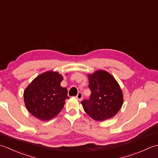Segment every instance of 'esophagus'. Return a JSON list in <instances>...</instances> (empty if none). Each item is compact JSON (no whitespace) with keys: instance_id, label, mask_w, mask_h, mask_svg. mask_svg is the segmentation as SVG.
<instances>
[{"instance_id":"34e87169","label":"esophagus","mask_w":158,"mask_h":158,"mask_svg":"<svg viewBox=\"0 0 158 158\" xmlns=\"http://www.w3.org/2000/svg\"><path fill=\"white\" fill-rule=\"evenodd\" d=\"M76 98L79 100H81L83 98V94L81 92H79L76 96Z\"/></svg>"}]
</instances>
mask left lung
<instances>
[{"instance_id":"1","label":"left lung","mask_w":158,"mask_h":158,"mask_svg":"<svg viewBox=\"0 0 158 158\" xmlns=\"http://www.w3.org/2000/svg\"><path fill=\"white\" fill-rule=\"evenodd\" d=\"M89 99L81 101L83 109L92 119L104 121L115 116L123 105V94L118 83L105 70L89 75Z\"/></svg>"}]
</instances>
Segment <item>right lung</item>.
<instances>
[{"label":"right lung","mask_w":158,"mask_h":158,"mask_svg":"<svg viewBox=\"0 0 158 158\" xmlns=\"http://www.w3.org/2000/svg\"><path fill=\"white\" fill-rule=\"evenodd\" d=\"M63 77L48 71L33 80L23 92L26 109L33 116L48 121L61 111L65 100L69 98L66 88L60 86Z\"/></svg>","instance_id":"right-lung-1"}]
</instances>
